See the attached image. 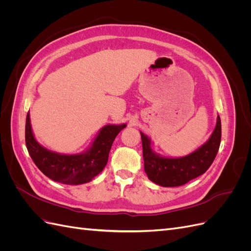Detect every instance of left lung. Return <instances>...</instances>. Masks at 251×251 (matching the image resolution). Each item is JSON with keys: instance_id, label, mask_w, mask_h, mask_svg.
I'll return each mask as SVG.
<instances>
[{"instance_id": "obj_1", "label": "left lung", "mask_w": 251, "mask_h": 251, "mask_svg": "<svg viewBox=\"0 0 251 251\" xmlns=\"http://www.w3.org/2000/svg\"><path fill=\"white\" fill-rule=\"evenodd\" d=\"M141 134L144 171L151 181L165 187L180 186L206 172L214 162L221 142V119L218 116L215 131L208 141L194 153L181 158H163L156 155L150 139Z\"/></svg>"}]
</instances>
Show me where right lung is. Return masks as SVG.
<instances>
[{"instance_id": "1", "label": "right lung", "mask_w": 251, "mask_h": 251, "mask_svg": "<svg viewBox=\"0 0 251 251\" xmlns=\"http://www.w3.org/2000/svg\"><path fill=\"white\" fill-rule=\"evenodd\" d=\"M126 125L105 126L86 153L60 155L41 147L34 139L29 113L26 117L25 141L28 153L40 171L53 181L64 184H82L97 176L108 162L114 139Z\"/></svg>"}]
</instances>
